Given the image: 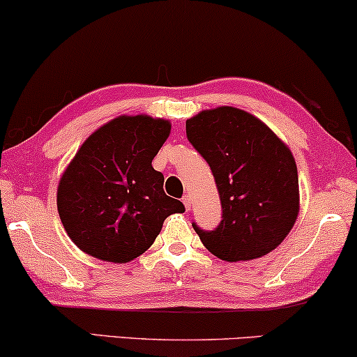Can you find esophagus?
<instances>
[{
	"instance_id": "34e87169",
	"label": "esophagus",
	"mask_w": 357,
	"mask_h": 357,
	"mask_svg": "<svg viewBox=\"0 0 357 357\" xmlns=\"http://www.w3.org/2000/svg\"><path fill=\"white\" fill-rule=\"evenodd\" d=\"M182 202H183V205H185V208H187V210H190V208H192V198H190L188 195H185L182 198Z\"/></svg>"
}]
</instances>
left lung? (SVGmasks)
<instances>
[{
  "label": "left lung",
  "instance_id": "8db88e82",
  "mask_svg": "<svg viewBox=\"0 0 357 357\" xmlns=\"http://www.w3.org/2000/svg\"><path fill=\"white\" fill-rule=\"evenodd\" d=\"M187 137L210 165L223 208L213 231L192 223L203 246L228 262L274 251L300 210L297 164L289 147L261 119L233 106L187 119Z\"/></svg>",
  "mask_w": 357,
  "mask_h": 357
}]
</instances>
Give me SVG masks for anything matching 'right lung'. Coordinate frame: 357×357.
<instances>
[{"label":"right lung","mask_w":357,"mask_h":357,"mask_svg":"<svg viewBox=\"0 0 357 357\" xmlns=\"http://www.w3.org/2000/svg\"><path fill=\"white\" fill-rule=\"evenodd\" d=\"M170 123L147 114L119 116L83 142L57 188V210L78 249L106 262L132 261L152 246L182 202L164 192L152 159Z\"/></svg>","instance_id":"1"}]
</instances>
